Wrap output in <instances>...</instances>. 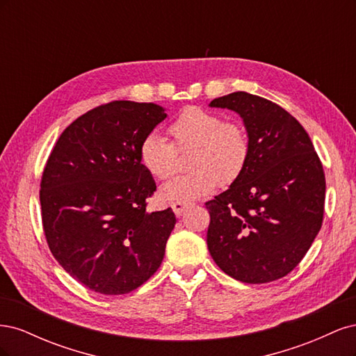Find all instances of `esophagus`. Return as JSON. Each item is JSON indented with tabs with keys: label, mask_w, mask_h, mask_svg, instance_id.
Listing matches in <instances>:
<instances>
[{
	"label": "esophagus",
	"mask_w": 356,
	"mask_h": 356,
	"mask_svg": "<svg viewBox=\"0 0 356 356\" xmlns=\"http://www.w3.org/2000/svg\"><path fill=\"white\" fill-rule=\"evenodd\" d=\"M191 202H186V200H177V202H174L172 203V209H174V212L178 215H182L190 207H191Z\"/></svg>",
	"instance_id": "1"
}]
</instances>
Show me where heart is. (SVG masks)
I'll return each mask as SVG.
<instances>
[{
  "label": "heart",
  "mask_w": 356,
  "mask_h": 356,
  "mask_svg": "<svg viewBox=\"0 0 356 356\" xmlns=\"http://www.w3.org/2000/svg\"><path fill=\"white\" fill-rule=\"evenodd\" d=\"M170 139L159 131L144 136L139 145V160L157 179H168L178 169V152H193L188 174L169 181L160 188L166 200H191L217 188L232 184L248 165L251 154L250 136L242 123L224 120L222 115L187 106L168 127Z\"/></svg>",
  "instance_id": "b5f03b06"
}]
</instances>
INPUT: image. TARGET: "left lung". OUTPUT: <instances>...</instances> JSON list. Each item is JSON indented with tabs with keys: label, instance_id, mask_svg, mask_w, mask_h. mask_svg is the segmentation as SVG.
Listing matches in <instances>:
<instances>
[{
	"label": "left lung",
	"instance_id": "1",
	"mask_svg": "<svg viewBox=\"0 0 356 356\" xmlns=\"http://www.w3.org/2000/svg\"><path fill=\"white\" fill-rule=\"evenodd\" d=\"M211 106L238 113L251 154L229 190L207 202V242L224 273L245 284L294 270L324 220L325 174L305 127L277 104L234 92Z\"/></svg>",
	"mask_w": 356,
	"mask_h": 356
}]
</instances>
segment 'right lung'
<instances>
[{
    "label": "right lung",
    "instance_id": "1",
    "mask_svg": "<svg viewBox=\"0 0 356 356\" xmlns=\"http://www.w3.org/2000/svg\"><path fill=\"white\" fill-rule=\"evenodd\" d=\"M165 118L153 102L96 106L62 132L42 170L47 245L75 281L95 293H131L163 260L177 218L170 208L145 211L156 182L139 160V145Z\"/></svg>",
    "mask_w": 356,
    "mask_h": 356
}]
</instances>
